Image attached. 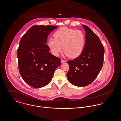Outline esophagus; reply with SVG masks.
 Segmentation results:
<instances>
[{
	"mask_svg": "<svg viewBox=\"0 0 121 121\" xmlns=\"http://www.w3.org/2000/svg\"><path fill=\"white\" fill-rule=\"evenodd\" d=\"M66 61L65 60H61V63H64V62H66Z\"/></svg>",
	"mask_w": 121,
	"mask_h": 121,
	"instance_id": "obj_1",
	"label": "esophagus"
}]
</instances>
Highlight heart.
Listing matches in <instances>:
<instances>
[{
	"label": "heart",
	"instance_id": "heart-1",
	"mask_svg": "<svg viewBox=\"0 0 121 121\" xmlns=\"http://www.w3.org/2000/svg\"><path fill=\"white\" fill-rule=\"evenodd\" d=\"M54 39L48 41V46L52 54L58 56L63 51L69 58L78 57L83 51L85 44V35L80 30L62 27L53 34Z\"/></svg>",
	"mask_w": 121,
	"mask_h": 121
}]
</instances>
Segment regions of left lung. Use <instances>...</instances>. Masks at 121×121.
I'll list each match as a JSON object with an SVG mask.
<instances>
[{
    "label": "left lung",
    "mask_w": 121,
    "mask_h": 121,
    "mask_svg": "<svg viewBox=\"0 0 121 121\" xmlns=\"http://www.w3.org/2000/svg\"><path fill=\"white\" fill-rule=\"evenodd\" d=\"M86 33L85 44L82 53L76 59L68 60L69 82L78 86L90 84L96 78L103 66L104 48L97 35L87 26L82 25Z\"/></svg>",
    "instance_id": "obj_1"
}]
</instances>
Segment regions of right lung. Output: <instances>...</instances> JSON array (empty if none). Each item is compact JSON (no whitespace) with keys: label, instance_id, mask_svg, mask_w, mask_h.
Returning <instances> with one entry per match:
<instances>
[{"label":"right lung","instance_id":"add662e5","mask_svg":"<svg viewBox=\"0 0 121 121\" xmlns=\"http://www.w3.org/2000/svg\"><path fill=\"white\" fill-rule=\"evenodd\" d=\"M55 26H33L21 38L17 52L21 77L29 85L38 88L47 85L60 59L52 55L46 44Z\"/></svg>","mask_w":121,"mask_h":121}]
</instances>
